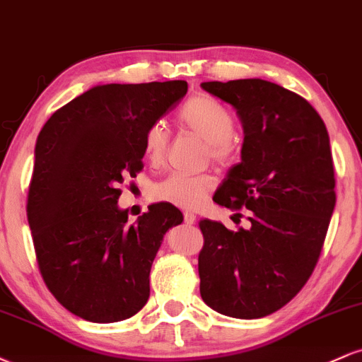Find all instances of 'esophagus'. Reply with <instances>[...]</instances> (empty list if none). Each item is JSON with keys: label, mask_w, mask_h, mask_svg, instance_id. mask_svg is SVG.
<instances>
[{"label": "esophagus", "mask_w": 362, "mask_h": 362, "mask_svg": "<svg viewBox=\"0 0 362 362\" xmlns=\"http://www.w3.org/2000/svg\"><path fill=\"white\" fill-rule=\"evenodd\" d=\"M184 221L187 224H194L195 223V214L192 213H184Z\"/></svg>", "instance_id": "obj_1"}]
</instances>
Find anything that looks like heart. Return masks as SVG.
<instances>
[{
  "mask_svg": "<svg viewBox=\"0 0 362 362\" xmlns=\"http://www.w3.org/2000/svg\"><path fill=\"white\" fill-rule=\"evenodd\" d=\"M182 129L206 143V158L219 167H230L238 156L235 143V119L231 112L209 95L201 93L189 98L178 110ZM170 146V132L165 124L153 122L143 136L144 155L153 165L165 161ZM216 189V178L211 173L184 177L172 175L153 187V197L178 209L192 211L204 204Z\"/></svg>",
  "mask_w": 362,
  "mask_h": 362,
  "instance_id": "heart-1",
  "label": "heart"
}]
</instances>
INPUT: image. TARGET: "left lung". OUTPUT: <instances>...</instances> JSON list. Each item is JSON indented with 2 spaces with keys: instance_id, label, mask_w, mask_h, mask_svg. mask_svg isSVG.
<instances>
[{
  "instance_id": "obj_1",
  "label": "left lung",
  "mask_w": 362,
  "mask_h": 362,
  "mask_svg": "<svg viewBox=\"0 0 362 362\" xmlns=\"http://www.w3.org/2000/svg\"><path fill=\"white\" fill-rule=\"evenodd\" d=\"M201 86L235 107L245 134L242 161L213 201L248 209L252 223L231 231L199 221L201 296L226 317H267L300 293L325 242L337 199L330 139L318 112L276 83L252 78Z\"/></svg>"
}]
</instances>
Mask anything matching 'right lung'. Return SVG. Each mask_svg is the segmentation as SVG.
I'll return each mask as SVG.
<instances>
[{
    "label": "right lung",
    "instance_id": "obj_1",
    "mask_svg": "<svg viewBox=\"0 0 362 362\" xmlns=\"http://www.w3.org/2000/svg\"><path fill=\"white\" fill-rule=\"evenodd\" d=\"M185 93L182 80L93 86L54 112L37 138L27 199L37 264L76 317L114 323L146 305L158 248L184 216L160 202L127 224L120 184L143 170L148 126Z\"/></svg>",
    "mask_w": 362,
    "mask_h": 362
}]
</instances>
